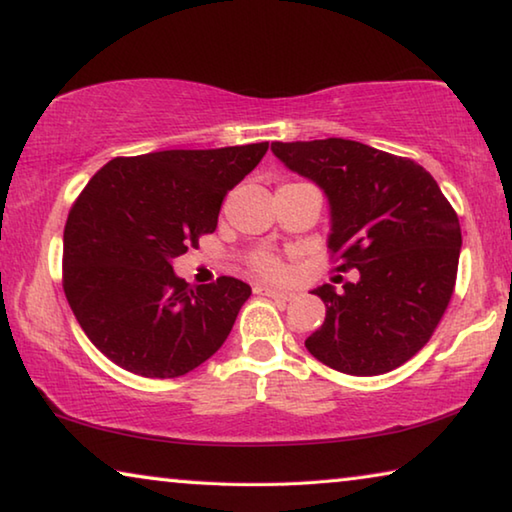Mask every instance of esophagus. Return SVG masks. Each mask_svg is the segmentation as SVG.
I'll return each instance as SVG.
<instances>
[{
    "label": "esophagus",
    "mask_w": 512,
    "mask_h": 512,
    "mask_svg": "<svg viewBox=\"0 0 512 512\" xmlns=\"http://www.w3.org/2000/svg\"><path fill=\"white\" fill-rule=\"evenodd\" d=\"M255 291L262 293V296L275 298V300H291L293 296H296V293H293V291H282V289H275V287H266V284H259Z\"/></svg>",
    "instance_id": "esophagus-1"
}]
</instances>
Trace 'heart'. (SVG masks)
<instances>
[{
    "label": "heart",
    "mask_w": 512,
    "mask_h": 512,
    "mask_svg": "<svg viewBox=\"0 0 512 512\" xmlns=\"http://www.w3.org/2000/svg\"><path fill=\"white\" fill-rule=\"evenodd\" d=\"M253 266L257 268L259 273H264V275H277V273L282 271V264L277 262V259H275L273 255H266V253L257 255V257L253 259Z\"/></svg>",
    "instance_id": "1"
}]
</instances>
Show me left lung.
<instances>
[{
    "label": "left lung",
    "instance_id": "1",
    "mask_svg": "<svg viewBox=\"0 0 512 512\" xmlns=\"http://www.w3.org/2000/svg\"><path fill=\"white\" fill-rule=\"evenodd\" d=\"M284 167L323 189L327 246L339 271L359 280L311 293L325 302V323L305 348L345 375H384L422 350L454 293L461 225L431 173L418 162L368 144L329 137L273 142Z\"/></svg>",
    "mask_w": 512,
    "mask_h": 512
}]
</instances>
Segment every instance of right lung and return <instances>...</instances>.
Segmentation results:
<instances>
[{
	"label": "right lung",
	"instance_id": "right-lung-1",
	"mask_svg": "<svg viewBox=\"0 0 512 512\" xmlns=\"http://www.w3.org/2000/svg\"><path fill=\"white\" fill-rule=\"evenodd\" d=\"M268 142L115 158L67 216L63 287L88 339L119 368L171 379L228 339L250 287L237 277L189 287L173 259L216 230L221 203Z\"/></svg>",
	"mask_w": 512,
	"mask_h": 512
}]
</instances>
